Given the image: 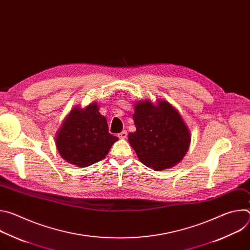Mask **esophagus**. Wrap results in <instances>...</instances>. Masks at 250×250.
I'll use <instances>...</instances> for the list:
<instances>
[{"label":"esophagus","mask_w":250,"mask_h":250,"mask_svg":"<svg viewBox=\"0 0 250 250\" xmlns=\"http://www.w3.org/2000/svg\"><path fill=\"white\" fill-rule=\"evenodd\" d=\"M118 136H119V138H121V139H125V138H126V136H127V132H126V130H123L122 132H120V133L118 134Z\"/></svg>","instance_id":"34e87169"}]
</instances>
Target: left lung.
<instances>
[{"label":"left lung","mask_w":250,"mask_h":250,"mask_svg":"<svg viewBox=\"0 0 250 250\" xmlns=\"http://www.w3.org/2000/svg\"><path fill=\"white\" fill-rule=\"evenodd\" d=\"M132 115L136 130L128 142L138 159L155 171L179 163L191 144V131L180 113L165 100L134 103Z\"/></svg>","instance_id":"1"}]
</instances>
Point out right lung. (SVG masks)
Listing matches in <instances>:
<instances>
[{
  "instance_id": "1",
  "label": "right lung",
  "mask_w": 250,
  "mask_h": 250,
  "mask_svg": "<svg viewBox=\"0 0 250 250\" xmlns=\"http://www.w3.org/2000/svg\"><path fill=\"white\" fill-rule=\"evenodd\" d=\"M94 102L85 108L73 106L55 134L60 156L77 167H87L101 161L119 138L109 132L106 119Z\"/></svg>"
}]
</instances>
